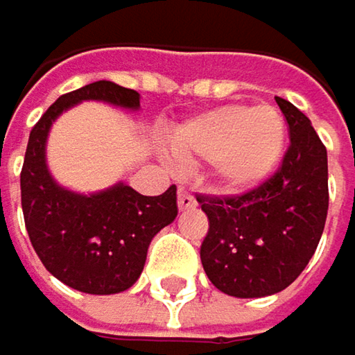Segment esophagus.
Here are the masks:
<instances>
[{
    "label": "esophagus",
    "instance_id": "1",
    "mask_svg": "<svg viewBox=\"0 0 355 355\" xmlns=\"http://www.w3.org/2000/svg\"><path fill=\"white\" fill-rule=\"evenodd\" d=\"M178 207H180V211L194 209V207H196V198H194L186 188H180V190H178Z\"/></svg>",
    "mask_w": 355,
    "mask_h": 355
}]
</instances>
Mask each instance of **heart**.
Wrapping results in <instances>:
<instances>
[{
	"label": "heart",
	"mask_w": 355,
	"mask_h": 355,
	"mask_svg": "<svg viewBox=\"0 0 355 355\" xmlns=\"http://www.w3.org/2000/svg\"><path fill=\"white\" fill-rule=\"evenodd\" d=\"M287 128L268 105H221L200 111L167 132L169 153L182 163H211L230 192H248L281 163Z\"/></svg>",
	"instance_id": "obj_1"
}]
</instances>
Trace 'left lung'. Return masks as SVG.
I'll return each mask as SVG.
<instances>
[{
    "label": "left lung",
    "instance_id": "left-lung-1",
    "mask_svg": "<svg viewBox=\"0 0 355 355\" xmlns=\"http://www.w3.org/2000/svg\"><path fill=\"white\" fill-rule=\"evenodd\" d=\"M275 101L291 140L279 171L242 196L196 198L209 217L200 246L205 272L234 297H265L291 285L312 259L327 221V148L295 105Z\"/></svg>",
    "mask_w": 355,
    "mask_h": 355
}]
</instances>
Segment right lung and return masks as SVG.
I'll list each match as a JSON object with an SVG mask.
<instances>
[{
	"mask_svg": "<svg viewBox=\"0 0 355 355\" xmlns=\"http://www.w3.org/2000/svg\"><path fill=\"white\" fill-rule=\"evenodd\" d=\"M83 101L140 109L136 90L109 80L62 94L28 138L20 173L22 213L35 252L55 279L85 293L111 295L138 281L153 238L178 217V194L171 186L161 196H142L123 182L80 194L58 184L47 167L49 130Z\"/></svg>",
	"mask_w": 355,
	"mask_h": 355,
	"instance_id": "right-lung-1",
	"label": "right lung"
}]
</instances>
